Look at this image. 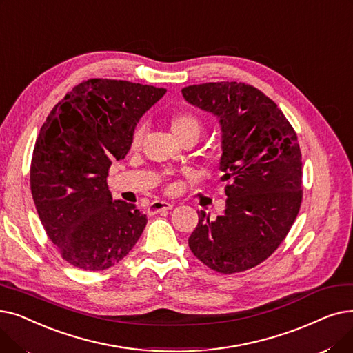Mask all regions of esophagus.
<instances>
[{
  "instance_id": "obj_1",
  "label": "esophagus",
  "mask_w": 353,
  "mask_h": 353,
  "mask_svg": "<svg viewBox=\"0 0 353 353\" xmlns=\"http://www.w3.org/2000/svg\"><path fill=\"white\" fill-rule=\"evenodd\" d=\"M172 208H174V204L166 203V201H154V203L148 207V214L154 215V214H158V212L170 211Z\"/></svg>"
}]
</instances>
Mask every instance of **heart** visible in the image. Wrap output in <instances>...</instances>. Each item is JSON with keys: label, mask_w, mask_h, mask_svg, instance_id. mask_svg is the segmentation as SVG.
Returning a JSON list of instances; mask_svg holds the SVG:
<instances>
[{"label": "heart", "mask_w": 353, "mask_h": 353, "mask_svg": "<svg viewBox=\"0 0 353 353\" xmlns=\"http://www.w3.org/2000/svg\"><path fill=\"white\" fill-rule=\"evenodd\" d=\"M170 128L174 133V137L181 142L183 139H194L195 142L203 133L204 125L199 117L192 112H179L171 116L170 119ZM143 141V125H138L132 133L130 146L132 149H138ZM171 190L175 188V185H170Z\"/></svg>", "instance_id": "1"}]
</instances>
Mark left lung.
Masks as SVG:
<instances>
[{"instance_id":"left-lung-1","label":"left lung","mask_w":353,"mask_h":353,"mask_svg":"<svg viewBox=\"0 0 353 353\" xmlns=\"http://www.w3.org/2000/svg\"><path fill=\"white\" fill-rule=\"evenodd\" d=\"M182 94L220 119L227 195L216 220L198 212L190 248L214 272H245L274 253L299 214L303 172L297 135L273 100L245 83H204Z\"/></svg>"}]
</instances>
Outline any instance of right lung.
Returning <instances> with one entry per match:
<instances>
[{
	"label": "right lung",
	"instance_id": "add662e5",
	"mask_svg": "<svg viewBox=\"0 0 353 353\" xmlns=\"http://www.w3.org/2000/svg\"><path fill=\"white\" fill-rule=\"evenodd\" d=\"M166 89L112 79L79 83L48 113L32 150L30 187L46 234L63 260L86 272L119 263L146 215L112 201L113 161L126 157L142 114Z\"/></svg>",
	"mask_w": 353,
	"mask_h": 353
}]
</instances>
